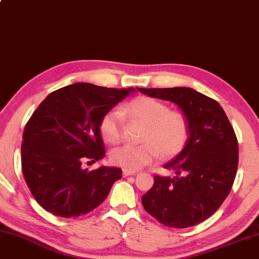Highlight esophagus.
<instances>
[{
  "mask_svg": "<svg viewBox=\"0 0 259 259\" xmlns=\"http://www.w3.org/2000/svg\"><path fill=\"white\" fill-rule=\"evenodd\" d=\"M135 174H137V171H134V170H128V169L122 170V176H124V177L132 176V175H135Z\"/></svg>",
  "mask_w": 259,
  "mask_h": 259,
  "instance_id": "obj_1",
  "label": "esophagus"
}]
</instances>
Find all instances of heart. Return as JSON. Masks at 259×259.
Listing matches in <instances>:
<instances>
[{
  "label": "heart",
  "mask_w": 259,
  "mask_h": 259,
  "mask_svg": "<svg viewBox=\"0 0 259 259\" xmlns=\"http://www.w3.org/2000/svg\"><path fill=\"white\" fill-rule=\"evenodd\" d=\"M124 116H128L143 127L140 145H124L110 154L111 162L128 170L146 166L161 154L171 157L181 153L189 138V124L184 114L170 111L164 103L150 97H139L119 111H109L102 118L99 131L111 145L120 142L124 130Z\"/></svg>",
  "instance_id": "heart-1"
}]
</instances>
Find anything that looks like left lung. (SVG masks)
<instances>
[{"instance_id": "8db88e82", "label": "left lung", "mask_w": 259, "mask_h": 259, "mask_svg": "<svg viewBox=\"0 0 259 259\" xmlns=\"http://www.w3.org/2000/svg\"><path fill=\"white\" fill-rule=\"evenodd\" d=\"M138 91L175 103L189 124L185 147L164 165L176 176L155 175L153 188L142 196L143 207L170 228L200 224L220 207L235 180L238 145L233 126L217 101L191 88Z\"/></svg>"}]
</instances>
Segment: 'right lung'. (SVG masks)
<instances>
[{
	"label": "right lung",
	"instance_id": "add662e5",
	"mask_svg": "<svg viewBox=\"0 0 259 259\" xmlns=\"http://www.w3.org/2000/svg\"><path fill=\"white\" fill-rule=\"evenodd\" d=\"M133 91L74 83L51 93L39 104L24 128L22 170L44 209L75 218L105 200L113 183L121 178V169L89 171L81 165L104 158L102 118Z\"/></svg>",
	"mask_w": 259,
	"mask_h": 259
}]
</instances>
